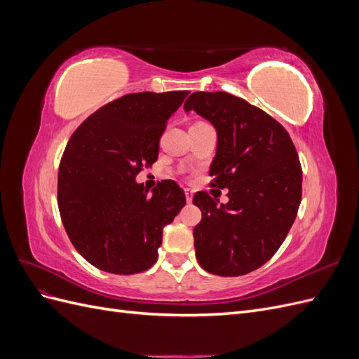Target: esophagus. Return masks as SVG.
Listing matches in <instances>:
<instances>
[{
  "label": "esophagus",
  "instance_id": "34e87169",
  "mask_svg": "<svg viewBox=\"0 0 359 359\" xmlns=\"http://www.w3.org/2000/svg\"><path fill=\"white\" fill-rule=\"evenodd\" d=\"M186 191V199H187V202L190 203L191 202V199H193V190H190V189H186L184 190Z\"/></svg>",
  "mask_w": 359,
  "mask_h": 359
}]
</instances>
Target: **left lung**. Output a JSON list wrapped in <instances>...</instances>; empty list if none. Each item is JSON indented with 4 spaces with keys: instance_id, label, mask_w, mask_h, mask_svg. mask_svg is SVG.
I'll use <instances>...</instances> for the list:
<instances>
[{
    "instance_id": "1",
    "label": "left lung",
    "mask_w": 359,
    "mask_h": 359,
    "mask_svg": "<svg viewBox=\"0 0 359 359\" xmlns=\"http://www.w3.org/2000/svg\"><path fill=\"white\" fill-rule=\"evenodd\" d=\"M217 132L211 186L227 189V203L194 194L202 211L193 229L199 265L236 277L262 266L283 244L301 203L302 170L285 127L229 93H193L184 104Z\"/></svg>"
}]
</instances>
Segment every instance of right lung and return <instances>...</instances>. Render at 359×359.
Segmentation results:
<instances>
[{
	"instance_id": "add662e5",
	"label": "right lung",
	"mask_w": 359,
	"mask_h": 359,
	"mask_svg": "<svg viewBox=\"0 0 359 359\" xmlns=\"http://www.w3.org/2000/svg\"><path fill=\"white\" fill-rule=\"evenodd\" d=\"M189 91L135 93L104 104L76 128L58 170V208L72 244L112 274L156 264L163 227L186 205L175 181L149 190L136 182L158 157L168 119Z\"/></svg>"
}]
</instances>
